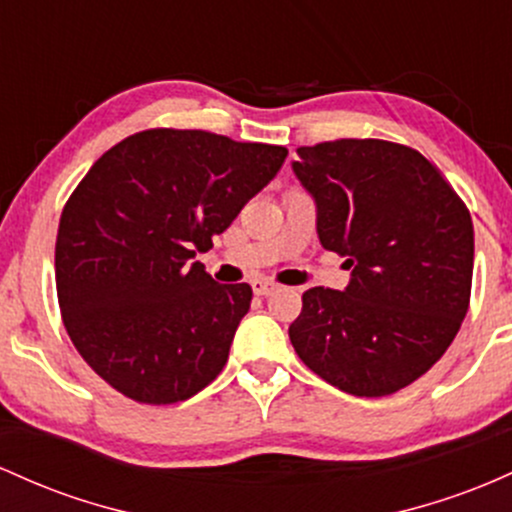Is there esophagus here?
<instances>
[{
    "instance_id": "obj_1",
    "label": "esophagus",
    "mask_w": 512,
    "mask_h": 512,
    "mask_svg": "<svg viewBox=\"0 0 512 512\" xmlns=\"http://www.w3.org/2000/svg\"><path fill=\"white\" fill-rule=\"evenodd\" d=\"M251 287H254L256 295H271L278 285L271 283V280H266V278H254L251 280Z\"/></svg>"
}]
</instances>
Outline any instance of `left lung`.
Masks as SVG:
<instances>
[{
  "instance_id": "left-lung-1",
  "label": "left lung",
  "mask_w": 512,
  "mask_h": 512,
  "mask_svg": "<svg viewBox=\"0 0 512 512\" xmlns=\"http://www.w3.org/2000/svg\"><path fill=\"white\" fill-rule=\"evenodd\" d=\"M297 181L348 285L309 287L292 348L321 380L355 396L409 387L442 358L469 307L474 225L467 205L416 149L336 140L297 149Z\"/></svg>"
}]
</instances>
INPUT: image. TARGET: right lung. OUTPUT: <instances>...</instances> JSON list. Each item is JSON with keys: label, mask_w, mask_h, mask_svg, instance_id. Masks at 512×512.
<instances>
[{"label": "right lung", "mask_w": 512, "mask_h": 512, "mask_svg": "<svg viewBox=\"0 0 512 512\" xmlns=\"http://www.w3.org/2000/svg\"><path fill=\"white\" fill-rule=\"evenodd\" d=\"M285 157V147L162 128L125 137L91 166L62 210L55 280L74 348L113 389L176 404L220 375L251 287L215 283L195 251Z\"/></svg>", "instance_id": "right-lung-1"}]
</instances>
